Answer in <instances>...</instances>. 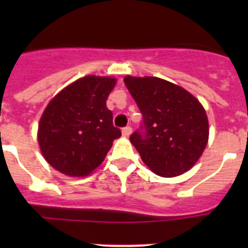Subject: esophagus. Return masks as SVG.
Returning a JSON list of instances; mask_svg holds the SVG:
<instances>
[{
	"label": "esophagus",
	"instance_id": "obj_1",
	"mask_svg": "<svg viewBox=\"0 0 248 248\" xmlns=\"http://www.w3.org/2000/svg\"><path fill=\"white\" fill-rule=\"evenodd\" d=\"M122 133H123V135H124V137L128 138L129 135L131 134V128H130V126H125V128L122 130Z\"/></svg>",
	"mask_w": 248,
	"mask_h": 248
}]
</instances>
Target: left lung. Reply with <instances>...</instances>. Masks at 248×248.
<instances>
[{
    "mask_svg": "<svg viewBox=\"0 0 248 248\" xmlns=\"http://www.w3.org/2000/svg\"><path fill=\"white\" fill-rule=\"evenodd\" d=\"M143 114L145 133L130 141L151 171L174 177L198 163L209 141V119L198 98L157 77H124Z\"/></svg>",
    "mask_w": 248,
    "mask_h": 248,
    "instance_id": "left-lung-1",
    "label": "left lung"
}]
</instances>
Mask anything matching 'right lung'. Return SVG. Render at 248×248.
<instances>
[{
	"label": "right lung",
	"instance_id": "1",
	"mask_svg": "<svg viewBox=\"0 0 248 248\" xmlns=\"http://www.w3.org/2000/svg\"><path fill=\"white\" fill-rule=\"evenodd\" d=\"M117 84L113 77L85 76L57 93L38 123L39 149L57 171L84 177L104 161L122 131L113 125L107 99Z\"/></svg>",
	"mask_w": 248,
	"mask_h": 248
}]
</instances>
